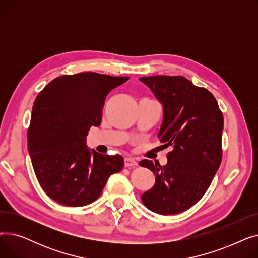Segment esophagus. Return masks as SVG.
I'll return each mask as SVG.
<instances>
[{"mask_svg":"<svg viewBox=\"0 0 258 258\" xmlns=\"http://www.w3.org/2000/svg\"><path fill=\"white\" fill-rule=\"evenodd\" d=\"M138 163H137V161L135 160V159H133V158H125L124 159V165H125V167H134V166H136Z\"/></svg>","mask_w":258,"mask_h":258,"instance_id":"1","label":"esophagus"}]
</instances>
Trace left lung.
Returning <instances> with one entry per match:
<instances>
[{
    "label": "left lung",
    "instance_id": "left-lung-1",
    "mask_svg": "<svg viewBox=\"0 0 258 258\" xmlns=\"http://www.w3.org/2000/svg\"><path fill=\"white\" fill-rule=\"evenodd\" d=\"M139 79L163 106L158 138L171 146L166 165L151 160L139 163L156 175L154 187L141 196V201L156 213L177 214L202 199L221 165L223 114L207 89L183 76Z\"/></svg>",
    "mask_w": 258,
    "mask_h": 258
}]
</instances>
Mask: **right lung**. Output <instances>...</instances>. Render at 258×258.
<instances>
[{
	"label": "right lung",
	"instance_id": "add662e5",
	"mask_svg": "<svg viewBox=\"0 0 258 258\" xmlns=\"http://www.w3.org/2000/svg\"><path fill=\"white\" fill-rule=\"evenodd\" d=\"M128 78L95 72L62 75L36 96L28 151L40 187L59 204H91L107 179L123 168V158L91 152L86 137L91 126L100 125L107 94Z\"/></svg>",
	"mask_w": 258,
	"mask_h": 258
}]
</instances>
